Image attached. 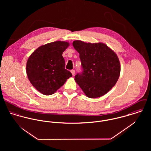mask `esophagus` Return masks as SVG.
Returning a JSON list of instances; mask_svg holds the SVG:
<instances>
[{
	"instance_id": "obj_1",
	"label": "esophagus",
	"mask_w": 151,
	"mask_h": 151,
	"mask_svg": "<svg viewBox=\"0 0 151 151\" xmlns=\"http://www.w3.org/2000/svg\"><path fill=\"white\" fill-rule=\"evenodd\" d=\"M71 74H73V76H74L76 71H75L74 70H71Z\"/></svg>"
}]
</instances>
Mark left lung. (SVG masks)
Returning <instances> with one entry per match:
<instances>
[{
  "label": "left lung",
  "mask_w": 151,
  "mask_h": 151,
  "mask_svg": "<svg viewBox=\"0 0 151 151\" xmlns=\"http://www.w3.org/2000/svg\"><path fill=\"white\" fill-rule=\"evenodd\" d=\"M73 45L80 54L82 68V71L75 76L76 83L88 98L104 95L119 78L120 65L117 56L104 43L74 41Z\"/></svg>",
  "instance_id": "obj_1"
}]
</instances>
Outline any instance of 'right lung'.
Instances as JSON below:
<instances>
[{
	"mask_svg": "<svg viewBox=\"0 0 151 151\" xmlns=\"http://www.w3.org/2000/svg\"><path fill=\"white\" fill-rule=\"evenodd\" d=\"M69 43L56 41L37 49L28 59L26 71L28 78L39 92L45 95L53 94L72 74L65 69L62 53Z\"/></svg>",
	"mask_w": 151,
	"mask_h": 151,
	"instance_id": "right-lung-1",
	"label": "right lung"
}]
</instances>
